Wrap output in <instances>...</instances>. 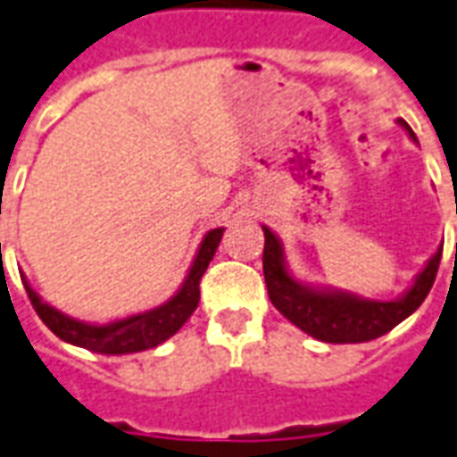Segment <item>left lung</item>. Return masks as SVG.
<instances>
[{"instance_id":"1","label":"left lung","mask_w":457,"mask_h":457,"mask_svg":"<svg viewBox=\"0 0 457 457\" xmlns=\"http://www.w3.org/2000/svg\"><path fill=\"white\" fill-rule=\"evenodd\" d=\"M398 124L408 131V137L418 141L413 129L403 119H398ZM263 236H266L263 278H266L270 303L278 308L294 326L323 343L373 341L395 328L426 301L428 291L436 281L440 253H443V248H438L428 259L426 269L415 276L411 288H405L398 298L373 301V298L348 294V291L333 288V286L323 288V286L295 281L294 273L288 270V263H286L281 238L273 234L269 226H263Z\"/></svg>"}]
</instances>
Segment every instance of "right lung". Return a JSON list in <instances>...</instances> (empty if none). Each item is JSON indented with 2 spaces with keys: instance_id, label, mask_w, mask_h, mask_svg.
<instances>
[{
  "instance_id": "add662e5",
  "label": "right lung",
  "mask_w": 457,
  "mask_h": 457,
  "mask_svg": "<svg viewBox=\"0 0 457 457\" xmlns=\"http://www.w3.org/2000/svg\"><path fill=\"white\" fill-rule=\"evenodd\" d=\"M221 236L223 228H211L209 234L204 236L187 278L166 303L151 308V311H144V313L127 316V319L112 320V323H87V320L71 319V316L62 313L59 308L49 306L46 301H42V295L31 288L24 276H21V281H24L31 306L39 313V319L62 341L104 355L138 353V351H149V348H156L163 341H169L176 330L191 319V313L198 306V298H201L198 281L209 269L211 259H213L216 248L221 244Z\"/></svg>"
}]
</instances>
